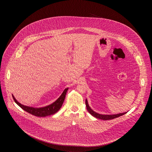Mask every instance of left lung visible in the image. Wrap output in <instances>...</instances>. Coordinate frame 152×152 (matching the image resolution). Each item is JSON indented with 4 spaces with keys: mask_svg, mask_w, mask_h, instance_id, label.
<instances>
[{
    "mask_svg": "<svg viewBox=\"0 0 152 152\" xmlns=\"http://www.w3.org/2000/svg\"><path fill=\"white\" fill-rule=\"evenodd\" d=\"M86 107H87V110L88 111V112L92 116L97 118H99V119H101L102 120H112V119H113V118H115L117 117H118L120 116H122L125 115L126 112H125V113H119V114H117V115H100V114H99L96 112H94L92 109L91 108L88 104V101L87 100H86Z\"/></svg>",
    "mask_w": 152,
    "mask_h": 152,
    "instance_id": "1",
    "label": "left lung"
}]
</instances>
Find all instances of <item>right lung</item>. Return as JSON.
Listing matches in <instances>:
<instances>
[{"instance_id": "1", "label": "right lung", "mask_w": 152, "mask_h": 152, "mask_svg": "<svg viewBox=\"0 0 152 152\" xmlns=\"http://www.w3.org/2000/svg\"><path fill=\"white\" fill-rule=\"evenodd\" d=\"M68 89V88L65 89L61 95L55 102H54L53 103H52V104L48 106L45 107L43 108H35L33 107L23 105L17 101V100L15 99L14 96H12V97L14 100L15 102L24 110L30 114H32V115H34L37 117H45V116H50L56 113L58 110L61 108L63 104V102L65 100V95Z\"/></svg>"}]
</instances>
